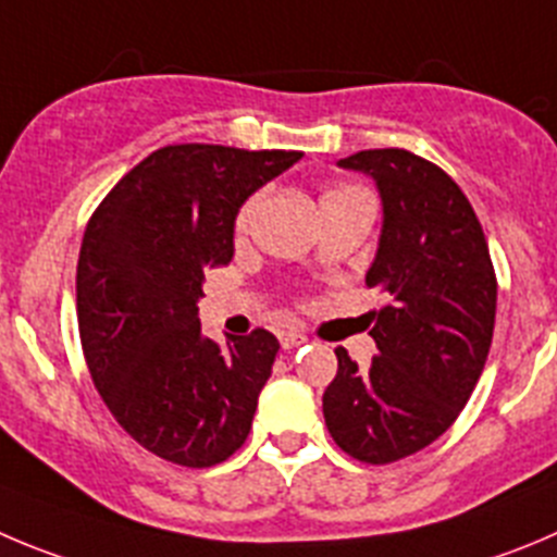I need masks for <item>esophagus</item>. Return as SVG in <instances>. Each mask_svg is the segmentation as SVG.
<instances>
[{"label":"esophagus","instance_id":"34e87169","mask_svg":"<svg viewBox=\"0 0 557 557\" xmlns=\"http://www.w3.org/2000/svg\"><path fill=\"white\" fill-rule=\"evenodd\" d=\"M302 343H308V337H305L302 332H296V330L280 332V346H283V349H296V346H302Z\"/></svg>","mask_w":557,"mask_h":557}]
</instances>
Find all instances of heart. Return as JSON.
Masks as SVG:
<instances>
[{
    "label": "heart",
    "instance_id": "obj_1",
    "mask_svg": "<svg viewBox=\"0 0 557 557\" xmlns=\"http://www.w3.org/2000/svg\"><path fill=\"white\" fill-rule=\"evenodd\" d=\"M337 191H346V189H335V191H326L324 197H330V195H337ZM258 200H261V197H249L247 202H244V208L242 211H238V220H236V225H238V231H244V227L249 225V220H252V214H255V208H258Z\"/></svg>",
    "mask_w": 557,
    "mask_h": 557
}]
</instances>
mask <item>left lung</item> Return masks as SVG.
I'll return each instance as SVG.
<instances>
[{
  "label": "left lung",
  "instance_id": "1",
  "mask_svg": "<svg viewBox=\"0 0 557 557\" xmlns=\"http://www.w3.org/2000/svg\"><path fill=\"white\" fill-rule=\"evenodd\" d=\"M337 168L371 175L382 197L366 285L389 294V305L371 313V366L335 349L324 420L337 448L389 465L445 434L472 396L495 332L497 280L470 200L436 164L379 148Z\"/></svg>",
  "mask_w": 557,
  "mask_h": 557
}]
</instances>
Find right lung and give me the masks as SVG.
<instances>
[{
    "label": "right lung",
    "instance_id": "add662e5",
    "mask_svg": "<svg viewBox=\"0 0 557 557\" xmlns=\"http://www.w3.org/2000/svg\"><path fill=\"white\" fill-rule=\"evenodd\" d=\"M299 150L168 145L96 208L76 267L87 368L114 420L150 454L211 467L244 445L280 343L272 332L206 337V272L233 258L238 208Z\"/></svg>",
    "mask_w": 557,
    "mask_h": 557
}]
</instances>
